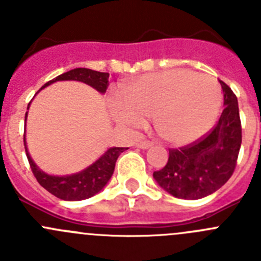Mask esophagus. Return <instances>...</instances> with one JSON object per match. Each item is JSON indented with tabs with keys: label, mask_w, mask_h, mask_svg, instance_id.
<instances>
[{
	"label": "esophagus",
	"mask_w": 261,
	"mask_h": 261,
	"mask_svg": "<svg viewBox=\"0 0 261 261\" xmlns=\"http://www.w3.org/2000/svg\"><path fill=\"white\" fill-rule=\"evenodd\" d=\"M152 145H153V143L150 142V141H140V142L137 143V147L146 150V148H150Z\"/></svg>",
	"instance_id": "obj_1"
}]
</instances>
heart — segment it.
Masks as SVG:
<instances>
[{
	"mask_svg": "<svg viewBox=\"0 0 261 261\" xmlns=\"http://www.w3.org/2000/svg\"><path fill=\"white\" fill-rule=\"evenodd\" d=\"M222 93L214 78L186 69L148 74L113 98L119 123L141 128L143 118L153 119L163 138L177 145L197 140L219 114Z\"/></svg>",
	"mask_w": 261,
	"mask_h": 261,
	"instance_id": "b5f03b06",
	"label": "heart"
}]
</instances>
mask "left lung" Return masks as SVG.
<instances>
[{"mask_svg":"<svg viewBox=\"0 0 261 261\" xmlns=\"http://www.w3.org/2000/svg\"><path fill=\"white\" fill-rule=\"evenodd\" d=\"M224 110L218 123L195 142L170 148L169 159L153 178L174 197L198 200L219 190L232 177L242 142L240 110L232 89L220 81Z\"/></svg>","mask_w":261,"mask_h":261,"instance_id":"1","label":"left lung"}]
</instances>
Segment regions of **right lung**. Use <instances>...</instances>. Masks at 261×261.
<instances>
[{"instance_id":"1","label":"right lung","mask_w":261,"mask_h":261,"mask_svg":"<svg viewBox=\"0 0 261 261\" xmlns=\"http://www.w3.org/2000/svg\"><path fill=\"white\" fill-rule=\"evenodd\" d=\"M108 79L109 73H101V71L91 70V69L86 68H76L56 76L52 81L47 82L42 88L56 81H79L103 93L108 89ZM27 114L28 113H25V119ZM24 146H25V153L27 158H28L29 165H31V169L39 185L44 190L48 191L49 193L65 201L86 200V198L92 197L97 192H100L105 187L106 183L109 182L111 175H113L114 169H115V163L118 160L119 155L124 150H126L125 147H111L96 163L88 166L87 169L82 170L76 174L65 175V177H55V175H48L42 172V170H39L38 166L33 163L28 150H27L25 140H24Z\"/></svg>"}]
</instances>
